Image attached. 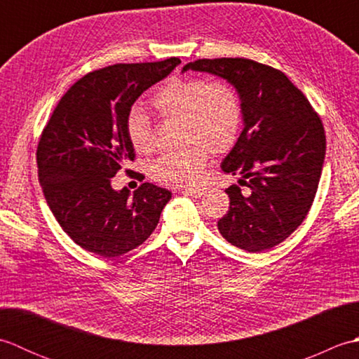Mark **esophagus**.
Instances as JSON below:
<instances>
[{"instance_id": "34e87169", "label": "esophagus", "mask_w": 359, "mask_h": 359, "mask_svg": "<svg viewBox=\"0 0 359 359\" xmlns=\"http://www.w3.org/2000/svg\"><path fill=\"white\" fill-rule=\"evenodd\" d=\"M182 193L187 194V196H191V197H202L205 194V189H202V188H185V189H182Z\"/></svg>"}]
</instances>
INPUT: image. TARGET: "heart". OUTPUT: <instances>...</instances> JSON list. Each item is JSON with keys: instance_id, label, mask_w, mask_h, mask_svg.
Here are the masks:
<instances>
[{"instance_id": "1", "label": "heart", "mask_w": 359, "mask_h": 359, "mask_svg": "<svg viewBox=\"0 0 359 359\" xmlns=\"http://www.w3.org/2000/svg\"><path fill=\"white\" fill-rule=\"evenodd\" d=\"M160 117L179 120L177 143L182 148L165 152L148 166L151 179L170 187L194 185L212 156L230 151L241 133L243 106L233 85L202 77L172 79L151 98ZM126 134L137 152H149L156 137L148 114L139 106L129 111Z\"/></svg>"}]
</instances>
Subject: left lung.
I'll use <instances>...</instances> for the list:
<instances>
[{
    "mask_svg": "<svg viewBox=\"0 0 359 359\" xmlns=\"http://www.w3.org/2000/svg\"><path fill=\"white\" fill-rule=\"evenodd\" d=\"M208 72L226 80L241 95L243 129L222 171L241 174L250 188L226 189L230 210L220 234L251 253L284 242L313 203L325 157L323 121L284 72L247 58L196 60L182 72Z\"/></svg>",
    "mask_w": 359,
    "mask_h": 359,
    "instance_id": "1",
    "label": "left lung"
}]
</instances>
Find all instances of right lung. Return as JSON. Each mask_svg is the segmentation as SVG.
<instances>
[{
	"mask_svg": "<svg viewBox=\"0 0 359 359\" xmlns=\"http://www.w3.org/2000/svg\"><path fill=\"white\" fill-rule=\"evenodd\" d=\"M179 58L114 65L86 74L62 97L36 148L38 179L50 211L90 253L117 257L156 230L171 191L144 182L133 197L111 179L134 160L126 117L144 90L170 75Z\"/></svg>",
	"mask_w": 359,
	"mask_h": 359,
	"instance_id": "obj_1",
	"label": "right lung"
}]
</instances>
